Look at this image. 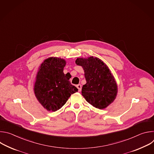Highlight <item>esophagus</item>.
Here are the masks:
<instances>
[{"instance_id":"obj_1","label":"esophagus","mask_w":154,"mask_h":154,"mask_svg":"<svg viewBox=\"0 0 154 154\" xmlns=\"http://www.w3.org/2000/svg\"><path fill=\"white\" fill-rule=\"evenodd\" d=\"M76 86H77V89H78L79 91L80 92V91H81V90H82V85H81L80 84H79V85H77Z\"/></svg>"}]
</instances>
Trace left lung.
I'll list each match as a JSON object with an SVG mask.
<instances>
[{
  "mask_svg": "<svg viewBox=\"0 0 154 154\" xmlns=\"http://www.w3.org/2000/svg\"><path fill=\"white\" fill-rule=\"evenodd\" d=\"M75 63L84 70L86 83L82 87V94L86 100L99 109L110 105L116 97L118 86L107 66L94 57L78 58Z\"/></svg>",
  "mask_w": 154,
  "mask_h": 154,
  "instance_id": "left-lung-1",
  "label": "left lung"
}]
</instances>
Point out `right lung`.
Returning <instances> with one entry per match:
<instances>
[{
	"mask_svg": "<svg viewBox=\"0 0 154 154\" xmlns=\"http://www.w3.org/2000/svg\"><path fill=\"white\" fill-rule=\"evenodd\" d=\"M64 59L50 57L42 63L36 76L35 95L47 110L55 112L61 108L71 94L78 89L66 78L63 69Z\"/></svg>",
	"mask_w": 154,
	"mask_h": 154,
	"instance_id": "right-lung-1",
	"label": "right lung"
}]
</instances>
